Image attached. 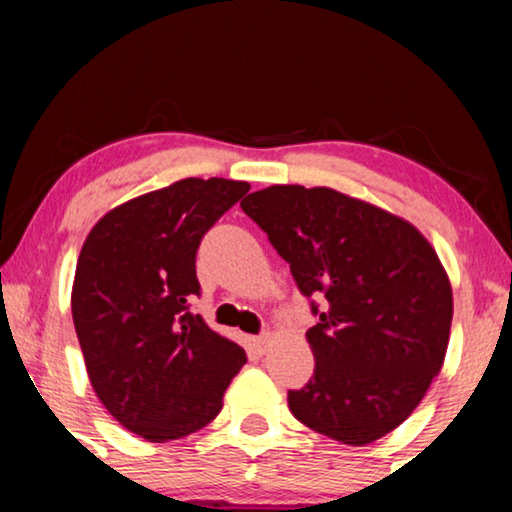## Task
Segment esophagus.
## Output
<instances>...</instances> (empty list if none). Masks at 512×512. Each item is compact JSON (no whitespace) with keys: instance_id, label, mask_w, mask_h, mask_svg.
<instances>
[{"instance_id":"esophagus-1","label":"esophagus","mask_w":512,"mask_h":512,"mask_svg":"<svg viewBox=\"0 0 512 512\" xmlns=\"http://www.w3.org/2000/svg\"><path fill=\"white\" fill-rule=\"evenodd\" d=\"M270 342H272L270 333H263V335H258V338H251V345H254L256 352H261V354L270 347Z\"/></svg>"}]
</instances>
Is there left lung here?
Returning <instances> with one entry per match:
<instances>
[{"label":"left lung","instance_id":"1","mask_svg":"<svg viewBox=\"0 0 512 512\" xmlns=\"http://www.w3.org/2000/svg\"><path fill=\"white\" fill-rule=\"evenodd\" d=\"M242 209L268 233L305 296L324 293L305 333L314 375L289 410L342 445H368L401 426L445 361L452 286L410 221L335 188L275 184Z\"/></svg>","mask_w":512,"mask_h":512}]
</instances>
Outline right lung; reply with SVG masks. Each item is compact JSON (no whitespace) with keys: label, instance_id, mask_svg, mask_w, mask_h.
<instances>
[{"label":"right lung","instance_id":"right-lung-1","mask_svg":"<svg viewBox=\"0 0 512 512\" xmlns=\"http://www.w3.org/2000/svg\"><path fill=\"white\" fill-rule=\"evenodd\" d=\"M247 181L188 177L109 209L76 261L72 319L97 398L149 443L191 436L223 408L247 363L186 300L198 296L202 235Z\"/></svg>","mask_w":512,"mask_h":512}]
</instances>
